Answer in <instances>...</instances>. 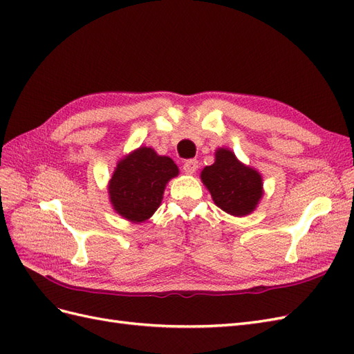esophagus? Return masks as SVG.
Returning <instances> with one entry per match:
<instances>
[{"label": "esophagus", "instance_id": "obj_1", "mask_svg": "<svg viewBox=\"0 0 354 354\" xmlns=\"http://www.w3.org/2000/svg\"><path fill=\"white\" fill-rule=\"evenodd\" d=\"M183 169H185L186 174H194V173H196V169H198V160H196V159H187V160H185Z\"/></svg>", "mask_w": 354, "mask_h": 354}]
</instances>
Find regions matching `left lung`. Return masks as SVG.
<instances>
[{
  "mask_svg": "<svg viewBox=\"0 0 354 354\" xmlns=\"http://www.w3.org/2000/svg\"><path fill=\"white\" fill-rule=\"evenodd\" d=\"M201 178L216 205L232 216L250 214L263 195L261 176L242 165L227 149H218L216 162L203 168Z\"/></svg>",
  "mask_w": 354,
  "mask_h": 354,
  "instance_id": "8db88e82",
  "label": "left lung"
}]
</instances>
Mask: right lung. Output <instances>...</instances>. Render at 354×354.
Here are the masks:
<instances>
[{
	"mask_svg": "<svg viewBox=\"0 0 354 354\" xmlns=\"http://www.w3.org/2000/svg\"><path fill=\"white\" fill-rule=\"evenodd\" d=\"M178 174L174 160L140 147L118 164L109 183L116 212L131 221H145L158 209L165 185Z\"/></svg>",
	"mask_w": 354,
	"mask_h": 354,
	"instance_id": "obj_1",
	"label": "right lung"
}]
</instances>
